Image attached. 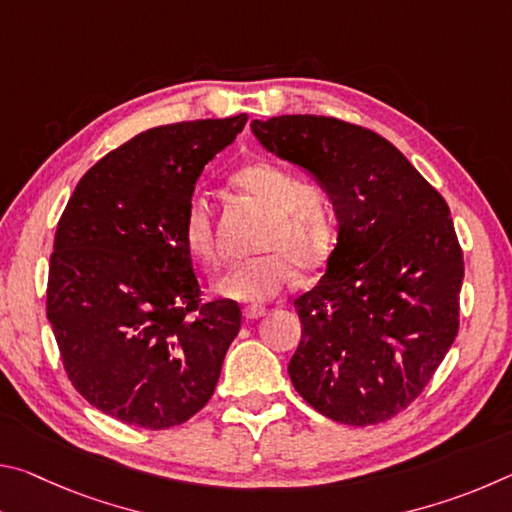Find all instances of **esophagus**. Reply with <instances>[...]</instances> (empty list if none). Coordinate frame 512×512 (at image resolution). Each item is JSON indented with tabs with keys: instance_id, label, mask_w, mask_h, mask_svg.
<instances>
[{
	"instance_id": "34e87169",
	"label": "esophagus",
	"mask_w": 512,
	"mask_h": 512,
	"mask_svg": "<svg viewBox=\"0 0 512 512\" xmlns=\"http://www.w3.org/2000/svg\"><path fill=\"white\" fill-rule=\"evenodd\" d=\"M264 314H266L264 307H246V309H244V316H246L248 320H257V318H262Z\"/></svg>"
}]
</instances>
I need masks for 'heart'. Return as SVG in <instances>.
I'll return each instance as SVG.
<instances>
[{"instance_id":"1","label":"heart","mask_w":512,"mask_h":512,"mask_svg":"<svg viewBox=\"0 0 512 512\" xmlns=\"http://www.w3.org/2000/svg\"><path fill=\"white\" fill-rule=\"evenodd\" d=\"M232 183L268 212L259 237V250L266 253L232 264L214 282V291L223 298L262 305L280 296L293 266L311 271L327 257L334 232L332 198L316 180H298L291 169L268 160L241 167ZM183 237L201 262H216L212 205L205 194L189 198Z\"/></svg>"}]
</instances>
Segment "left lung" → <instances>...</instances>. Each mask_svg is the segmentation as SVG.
<instances>
[{
    "mask_svg": "<svg viewBox=\"0 0 512 512\" xmlns=\"http://www.w3.org/2000/svg\"><path fill=\"white\" fill-rule=\"evenodd\" d=\"M250 131L327 189L339 223L325 275L293 300L302 336L291 384L334 422L393 418L458 332L463 253L445 198L391 142L348 121L282 115Z\"/></svg>",
    "mask_w": 512,
    "mask_h": 512,
    "instance_id": "1",
    "label": "left lung"
}]
</instances>
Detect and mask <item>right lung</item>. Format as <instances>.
Segmentation results:
<instances>
[{
	"label": "right lung",
	"mask_w": 512,
	"mask_h": 512,
	"mask_svg": "<svg viewBox=\"0 0 512 512\" xmlns=\"http://www.w3.org/2000/svg\"><path fill=\"white\" fill-rule=\"evenodd\" d=\"M246 115L149 128L85 173L60 216L47 318L67 377L94 409L169 429L210 400L241 327L201 302L183 216L203 167Z\"/></svg>",
	"instance_id": "add662e5"
}]
</instances>
